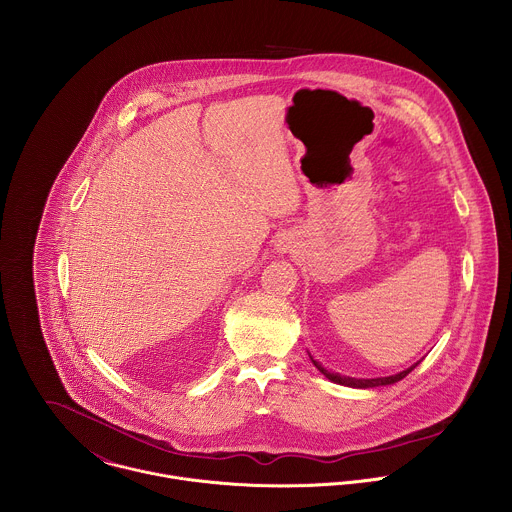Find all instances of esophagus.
<instances>
[{"instance_id": "1", "label": "esophagus", "mask_w": 512, "mask_h": 512, "mask_svg": "<svg viewBox=\"0 0 512 512\" xmlns=\"http://www.w3.org/2000/svg\"><path fill=\"white\" fill-rule=\"evenodd\" d=\"M290 244H292V242L284 240V242H282V250H284V252H288V250H290Z\"/></svg>"}]
</instances>
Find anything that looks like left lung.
<instances>
[{
  "label": "left lung",
  "instance_id": "obj_1",
  "mask_svg": "<svg viewBox=\"0 0 512 512\" xmlns=\"http://www.w3.org/2000/svg\"><path fill=\"white\" fill-rule=\"evenodd\" d=\"M313 361V359H311ZM313 365L317 366V370L321 372V374H325V378H329L331 382H335V384H343V386H353V388H374V386H386V384H394V382H398V380H402L404 376H408L416 366H410V368H406V370H402V372H398V374H392V376H382V378H351V376H341V374H337V372H329V370H325L323 366L319 365L317 361H313Z\"/></svg>",
  "mask_w": 512,
  "mask_h": 512
}]
</instances>
